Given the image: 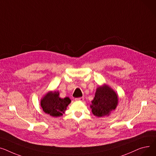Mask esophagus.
Masks as SVG:
<instances>
[{
	"label": "esophagus",
	"mask_w": 156,
	"mask_h": 156,
	"mask_svg": "<svg viewBox=\"0 0 156 156\" xmlns=\"http://www.w3.org/2000/svg\"><path fill=\"white\" fill-rule=\"evenodd\" d=\"M76 101H82L84 100V98L83 97H80V98H77L75 99Z\"/></svg>",
	"instance_id": "obj_1"
}]
</instances>
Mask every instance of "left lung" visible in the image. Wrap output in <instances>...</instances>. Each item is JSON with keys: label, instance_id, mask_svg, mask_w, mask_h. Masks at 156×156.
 Returning <instances> with one entry per match:
<instances>
[{"label": "left lung", "instance_id": "1", "mask_svg": "<svg viewBox=\"0 0 156 156\" xmlns=\"http://www.w3.org/2000/svg\"><path fill=\"white\" fill-rule=\"evenodd\" d=\"M91 103L93 113L98 117H102L108 115L115 109L118 105V98L113 89L105 85L96 89L95 97Z\"/></svg>", "mask_w": 156, "mask_h": 156}]
</instances>
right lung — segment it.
Masks as SVG:
<instances>
[{
  "label": "right lung",
  "mask_w": 156,
  "mask_h": 156,
  "mask_svg": "<svg viewBox=\"0 0 156 156\" xmlns=\"http://www.w3.org/2000/svg\"><path fill=\"white\" fill-rule=\"evenodd\" d=\"M58 96V93L50 92L43 98L41 101V106L44 112L53 117L63 115L71 101L68 97L62 99Z\"/></svg>",
  "instance_id": "1"
}]
</instances>
